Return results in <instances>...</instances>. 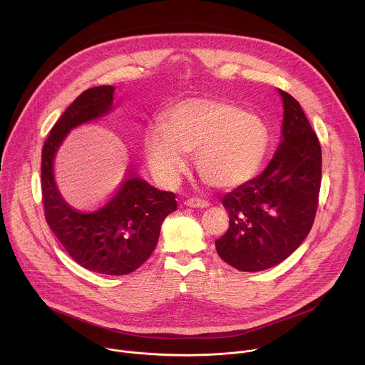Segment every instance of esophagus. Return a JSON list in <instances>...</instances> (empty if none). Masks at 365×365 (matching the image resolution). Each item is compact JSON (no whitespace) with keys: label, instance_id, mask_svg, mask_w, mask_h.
I'll return each instance as SVG.
<instances>
[{"label":"esophagus","instance_id":"34e87169","mask_svg":"<svg viewBox=\"0 0 365 365\" xmlns=\"http://www.w3.org/2000/svg\"><path fill=\"white\" fill-rule=\"evenodd\" d=\"M185 205H186V206H189V207H199V210H203V207H207V206H210L211 203L207 202V200H202V199H193V197H190V199H186V200H185Z\"/></svg>","mask_w":365,"mask_h":365}]
</instances>
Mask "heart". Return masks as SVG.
Returning <instances> with one entry per match:
<instances>
[{
  "label": "heart",
  "instance_id": "heart-1",
  "mask_svg": "<svg viewBox=\"0 0 365 365\" xmlns=\"http://www.w3.org/2000/svg\"><path fill=\"white\" fill-rule=\"evenodd\" d=\"M158 127L147 131L144 153L155 178L168 186L179 182L192 153L203 182L220 189L240 186L257 173L270 144L262 117L214 98L175 103Z\"/></svg>",
  "mask_w": 365,
  "mask_h": 365
}]
</instances>
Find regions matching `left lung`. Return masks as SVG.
Returning a JSON list of instances; mask_svg holds the SVG:
<instances>
[{
	"instance_id": "1",
	"label": "left lung",
	"mask_w": 365,
	"mask_h": 365,
	"mask_svg": "<svg viewBox=\"0 0 365 365\" xmlns=\"http://www.w3.org/2000/svg\"><path fill=\"white\" fill-rule=\"evenodd\" d=\"M283 101L279 147L266 170L222 197L228 231L215 241L218 255L241 272L280 264L314 224L322 178V150L300 103Z\"/></svg>"
}]
</instances>
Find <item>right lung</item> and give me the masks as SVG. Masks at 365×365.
I'll return each mask as SVG.
<instances>
[{
    "mask_svg": "<svg viewBox=\"0 0 365 365\" xmlns=\"http://www.w3.org/2000/svg\"><path fill=\"white\" fill-rule=\"evenodd\" d=\"M114 93L111 85L86 89L51 128L41 151V193L46 221L75 262L95 273L123 276L137 270L154 251L165 218L178 207L175 193L155 189L130 170L106 203L81 211L63 199L53 170L68 134L108 115Z\"/></svg>",
    "mask_w": 365,
    "mask_h": 365,
    "instance_id": "add662e5",
    "label": "right lung"
}]
</instances>
